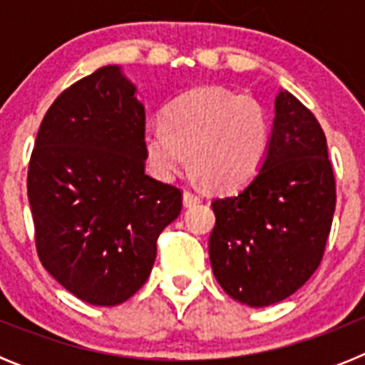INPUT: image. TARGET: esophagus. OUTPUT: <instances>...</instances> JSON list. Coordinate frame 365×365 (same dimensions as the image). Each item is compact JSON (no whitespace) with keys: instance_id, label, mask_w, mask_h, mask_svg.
<instances>
[{"instance_id":"obj_1","label":"esophagus","mask_w":365,"mask_h":365,"mask_svg":"<svg viewBox=\"0 0 365 365\" xmlns=\"http://www.w3.org/2000/svg\"><path fill=\"white\" fill-rule=\"evenodd\" d=\"M182 202H185V206L197 205V202H201V195H197L192 190H185V193H182Z\"/></svg>"}]
</instances>
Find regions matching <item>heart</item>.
<instances>
[{
    "mask_svg": "<svg viewBox=\"0 0 365 365\" xmlns=\"http://www.w3.org/2000/svg\"><path fill=\"white\" fill-rule=\"evenodd\" d=\"M270 118L250 95L222 87H199L177 98L143 137L151 173L170 180L186 166L217 190H234L252 180L270 148Z\"/></svg>",
    "mask_w": 365,
    "mask_h": 365,
    "instance_id": "1",
    "label": "heart"
}]
</instances>
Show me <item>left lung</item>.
Listing matches in <instances>:
<instances>
[{"label":"left lung","instance_id":"left-lung-1","mask_svg":"<svg viewBox=\"0 0 365 365\" xmlns=\"http://www.w3.org/2000/svg\"><path fill=\"white\" fill-rule=\"evenodd\" d=\"M334 206L320 122L294 95L279 93L265 164L243 190L212 201L208 254L222 291L250 307L294 294L324 259Z\"/></svg>","mask_w":365,"mask_h":365}]
</instances>
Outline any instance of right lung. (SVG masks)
<instances>
[{
  "mask_svg": "<svg viewBox=\"0 0 365 365\" xmlns=\"http://www.w3.org/2000/svg\"><path fill=\"white\" fill-rule=\"evenodd\" d=\"M144 106L117 66L53 102L29 160L36 252L71 294L113 307L146 283L182 192L146 175Z\"/></svg>",
  "mask_w": 365,
  "mask_h": 365,
  "instance_id": "right-lung-1",
  "label": "right lung"
}]
</instances>
